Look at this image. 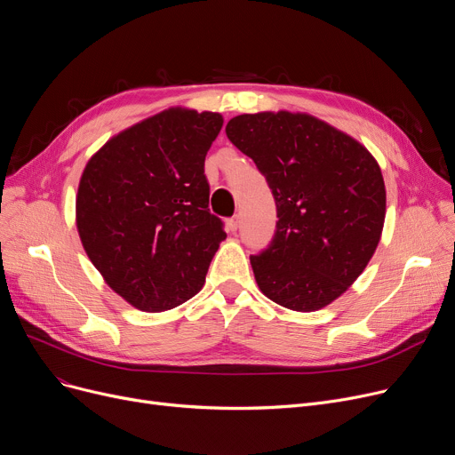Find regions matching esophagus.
Instances as JSON below:
<instances>
[{"label":"esophagus","mask_w":455,"mask_h":455,"mask_svg":"<svg viewBox=\"0 0 455 455\" xmlns=\"http://www.w3.org/2000/svg\"><path fill=\"white\" fill-rule=\"evenodd\" d=\"M227 225H228V230H230V232H235L237 227H240V218H237V215H234L232 220H228Z\"/></svg>","instance_id":"esophagus-1"}]
</instances>
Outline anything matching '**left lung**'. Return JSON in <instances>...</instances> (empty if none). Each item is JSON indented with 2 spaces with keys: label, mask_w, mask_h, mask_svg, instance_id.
Here are the masks:
<instances>
[{
  "label": "left lung",
  "mask_w": 455,
  "mask_h": 455,
  "mask_svg": "<svg viewBox=\"0 0 455 455\" xmlns=\"http://www.w3.org/2000/svg\"><path fill=\"white\" fill-rule=\"evenodd\" d=\"M225 131L276 203L273 242L251 256L259 291L293 312H317L350 288L379 243L386 184L376 158L306 112L242 114Z\"/></svg>",
  "instance_id": "1"
}]
</instances>
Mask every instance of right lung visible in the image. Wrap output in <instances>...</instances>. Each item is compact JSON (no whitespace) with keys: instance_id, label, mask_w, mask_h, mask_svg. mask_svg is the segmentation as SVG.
Instances as JSON below:
<instances>
[{"instance_id":"1","label":"right lung","mask_w":455,"mask_h":455,"mask_svg":"<svg viewBox=\"0 0 455 455\" xmlns=\"http://www.w3.org/2000/svg\"><path fill=\"white\" fill-rule=\"evenodd\" d=\"M220 112L172 107L112 136L86 162L76 199L81 243L108 288L141 312L201 291L225 240L210 213L204 158Z\"/></svg>"}]
</instances>
